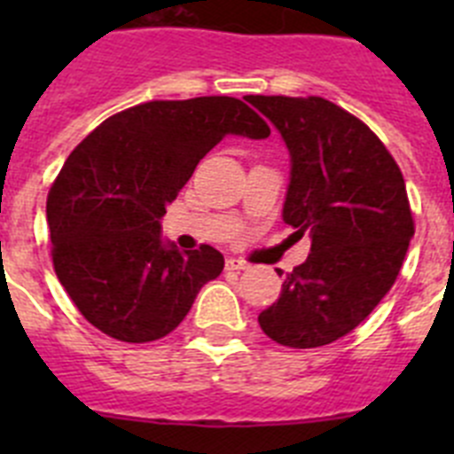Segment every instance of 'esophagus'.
Wrapping results in <instances>:
<instances>
[{"label":"esophagus","mask_w":454,"mask_h":454,"mask_svg":"<svg viewBox=\"0 0 454 454\" xmlns=\"http://www.w3.org/2000/svg\"><path fill=\"white\" fill-rule=\"evenodd\" d=\"M247 263L243 262V259H234V256H230L227 259V270H247Z\"/></svg>","instance_id":"esophagus-1"}]
</instances>
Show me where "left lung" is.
Instances as JSON below:
<instances>
[{
	"label": "left lung",
	"instance_id": "obj_1",
	"mask_svg": "<svg viewBox=\"0 0 454 454\" xmlns=\"http://www.w3.org/2000/svg\"><path fill=\"white\" fill-rule=\"evenodd\" d=\"M247 102L275 124L291 154L284 223L311 239V254L288 272L259 325L279 346H327L371 314L403 268L414 236L403 172L382 140L330 99L250 95Z\"/></svg>",
	"mask_w": 454,
	"mask_h": 454
}]
</instances>
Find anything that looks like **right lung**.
I'll list each match as a JSON object with an SVG mask.
<instances>
[{
    "label": "right lung",
    "instance_id": "right-lung-1",
    "mask_svg": "<svg viewBox=\"0 0 454 454\" xmlns=\"http://www.w3.org/2000/svg\"><path fill=\"white\" fill-rule=\"evenodd\" d=\"M268 138L236 98L145 102L104 120L63 163L47 195L51 259L83 318L124 343L170 334L223 272L215 247L161 239L166 207L224 136Z\"/></svg>",
    "mask_w": 454,
    "mask_h": 454
}]
</instances>
